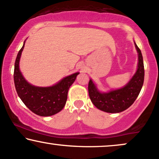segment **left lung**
Wrapping results in <instances>:
<instances>
[{
    "mask_svg": "<svg viewBox=\"0 0 159 159\" xmlns=\"http://www.w3.org/2000/svg\"><path fill=\"white\" fill-rule=\"evenodd\" d=\"M138 52L137 70L129 82L120 89L102 93L90 78L88 84V91L90 100L98 110L110 113H118L127 110L134 103L140 93L144 78L143 57L140 49L135 43Z\"/></svg>",
    "mask_w": 159,
    "mask_h": 159,
    "instance_id": "8db88e82",
    "label": "left lung"
}]
</instances>
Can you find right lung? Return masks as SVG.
<instances>
[{
    "label": "right lung",
    "instance_id": "add662e5",
    "mask_svg": "<svg viewBox=\"0 0 159 159\" xmlns=\"http://www.w3.org/2000/svg\"><path fill=\"white\" fill-rule=\"evenodd\" d=\"M25 41L15 63L14 82L17 93L24 104L35 114L44 117L53 116L64 107L69 88L75 81L79 72L66 76L50 87H37L31 84L25 79L19 68Z\"/></svg>",
    "mask_w": 159,
    "mask_h": 159
}]
</instances>
